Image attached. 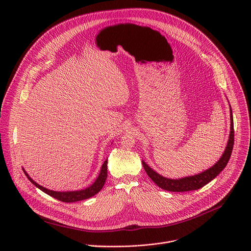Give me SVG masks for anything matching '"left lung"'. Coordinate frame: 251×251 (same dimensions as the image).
Masks as SVG:
<instances>
[{"mask_svg":"<svg viewBox=\"0 0 251 251\" xmlns=\"http://www.w3.org/2000/svg\"><path fill=\"white\" fill-rule=\"evenodd\" d=\"M234 143V131H233V118L232 111L230 107V132L229 138L227 141V145L226 150L220 160L209 169L194 175L181 178H169L161 176L157 172H155L152 168H150L144 161H142L143 167H144L147 175L150 176L151 180L161 189L170 191V192H189L202 188L206 184H208L211 180H213L227 165Z\"/></svg>","mask_w":251,"mask_h":251,"instance_id":"8db88e82","label":"left lung"}]
</instances>
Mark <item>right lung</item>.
<instances>
[{"label":"right lung","instance_id":"1","mask_svg":"<svg viewBox=\"0 0 251 251\" xmlns=\"http://www.w3.org/2000/svg\"><path fill=\"white\" fill-rule=\"evenodd\" d=\"M25 175L27 176L28 180L35 186L37 188H39L41 191H43L44 193L48 194L49 196L63 201V202H75V201H83L86 199H89L93 196H95L98 192H100V190L103 188L105 181L107 178V160L102 164L100 173L97 176V178L95 180V182L89 186L88 188L84 189V190H79V191H71V192H56V191H51L49 190L47 188H44L43 186L39 185L38 183H35L32 178L27 175V173L25 171V169L23 168Z\"/></svg>","mask_w":251,"mask_h":251}]
</instances>
